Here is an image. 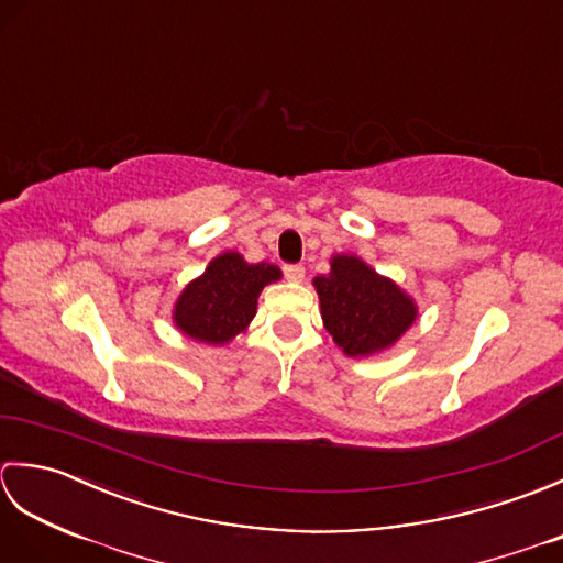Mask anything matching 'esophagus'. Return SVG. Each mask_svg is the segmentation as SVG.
I'll return each instance as SVG.
<instances>
[{
    "label": "esophagus",
    "instance_id": "esophagus-1",
    "mask_svg": "<svg viewBox=\"0 0 563 563\" xmlns=\"http://www.w3.org/2000/svg\"><path fill=\"white\" fill-rule=\"evenodd\" d=\"M283 273H285V278L297 283V280L305 278V266H302V263H285Z\"/></svg>",
    "mask_w": 563,
    "mask_h": 563
}]
</instances>
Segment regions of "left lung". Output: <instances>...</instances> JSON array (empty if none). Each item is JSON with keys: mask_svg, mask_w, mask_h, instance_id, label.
<instances>
[{"mask_svg": "<svg viewBox=\"0 0 563 563\" xmlns=\"http://www.w3.org/2000/svg\"><path fill=\"white\" fill-rule=\"evenodd\" d=\"M327 331L345 355L385 351L413 324L416 307L391 280L355 256H336L314 278Z\"/></svg>", "mask_w": 563, "mask_h": 563, "instance_id": "8db88e82", "label": "left lung"}]
</instances>
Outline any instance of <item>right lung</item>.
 I'll return each mask as SVG.
<instances>
[{
	"instance_id": "obj_1",
	"label": "right lung",
	"mask_w": 563,
	"mask_h": 563,
	"mask_svg": "<svg viewBox=\"0 0 563 563\" xmlns=\"http://www.w3.org/2000/svg\"><path fill=\"white\" fill-rule=\"evenodd\" d=\"M278 278L280 268L273 263H246L234 251L222 254L178 297L176 327L202 343H227L254 319L263 285Z\"/></svg>"
}]
</instances>
